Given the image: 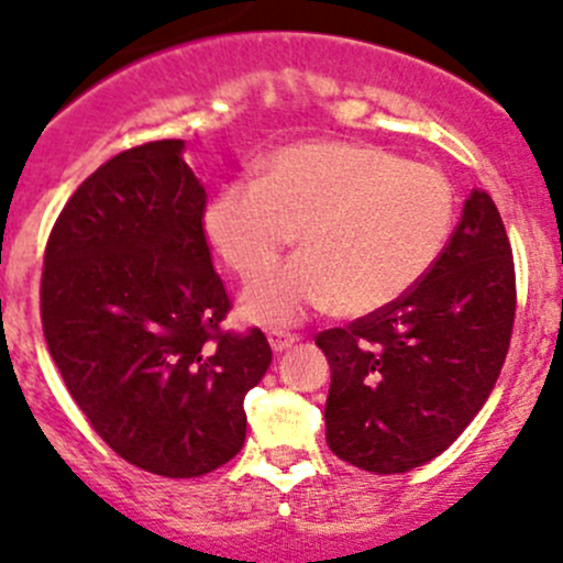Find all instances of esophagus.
<instances>
[{
	"label": "esophagus",
	"mask_w": 563,
	"mask_h": 563,
	"mask_svg": "<svg viewBox=\"0 0 563 563\" xmlns=\"http://www.w3.org/2000/svg\"><path fill=\"white\" fill-rule=\"evenodd\" d=\"M299 335L297 333H288V330H272L269 333V344L275 353H283V350H288L291 344H297Z\"/></svg>",
	"instance_id": "obj_1"
}]
</instances>
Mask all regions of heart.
<instances>
[{
    "label": "heart",
    "instance_id": "heart-1",
    "mask_svg": "<svg viewBox=\"0 0 563 563\" xmlns=\"http://www.w3.org/2000/svg\"><path fill=\"white\" fill-rule=\"evenodd\" d=\"M453 228L444 172L353 141L283 146L261 180L228 183L205 213L210 244L246 283L264 277L299 230L306 255L244 297L257 322H297L330 306L344 317L380 311L433 269Z\"/></svg>",
    "mask_w": 563,
    "mask_h": 563
}]
</instances>
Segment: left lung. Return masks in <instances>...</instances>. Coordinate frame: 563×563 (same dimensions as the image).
<instances>
[{
  "label": "left lung",
  "mask_w": 563,
  "mask_h": 563,
  "mask_svg": "<svg viewBox=\"0 0 563 563\" xmlns=\"http://www.w3.org/2000/svg\"><path fill=\"white\" fill-rule=\"evenodd\" d=\"M514 313L506 224L495 199L472 191L441 257L406 297L317 335L330 361L328 448L375 475L444 453L500 377Z\"/></svg>",
  "instance_id": "left-lung-1"
}]
</instances>
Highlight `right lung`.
Returning a JSON list of instances; mask_svg holds the SVG:
<instances>
[{
  "label": "right lung",
  "instance_id": "1",
  "mask_svg": "<svg viewBox=\"0 0 563 563\" xmlns=\"http://www.w3.org/2000/svg\"><path fill=\"white\" fill-rule=\"evenodd\" d=\"M183 141L102 163L55 219L41 324L71 400L139 470L199 477L244 448V397L272 364L257 328L222 330L228 288L205 235L208 194Z\"/></svg>",
  "mask_w": 563,
  "mask_h": 563
}]
</instances>
